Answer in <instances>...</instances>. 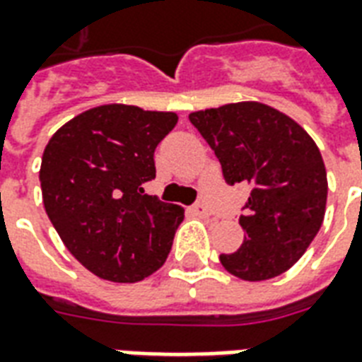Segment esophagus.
I'll return each instance as SVG.
<instances>
[{
  "instance_id": "esophagus-1",
  "label": "esophagus",
  "mask_w": 362,
  "mask_h": 362,
  "mask_svg": "<svg viewBox=\"0 0 362 362\" xmlns=\"http://www.w3.org/2000/svg\"><path fill=\"white\" fill-rule=\"evenodd\" d=\"M192 212L195 214V216H199V218H209L211 216V212H209V209H206L203 203H195V205L192 206Z\"/></svg>"
}]
</instances>
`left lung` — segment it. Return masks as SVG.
Returning <instances> with one entry per match:
<instances>
[{"label": "left lung", "mask_w": 362, "mask_h": 362, "mask_svg": "<svg viewBox=\"0 0 362 362\" xmlns=\"http://www.w3.org/2000/svg\"><path fill=\"white\" fill-rule=\"evenodd\" d=\"M222 165L226 182L250 187L243 245L220 255L226 272L243 281L277 277L296 264L321 230L327 169L313 138L275 107L247 100L192 112Z\"/></svg>", "instance_id": "1"}]
</instances>
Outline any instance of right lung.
<instances>
[{"instance_id":"1","label":"right lung","mask_w":362,"mask_h":362,"mask_svg":"<svg viewBox=\"0 0 362 362\" xmlns=\"http://www.w3.org/2000/svg\"><path fill=\"white\" fill-rule=\"evenodd\" d=\"M175 112L90 107L60 127L41 157L43 205L66 248L96 277L136 283L165 264L184 209L144 193Z\"/></svg>"}]
</instances>
